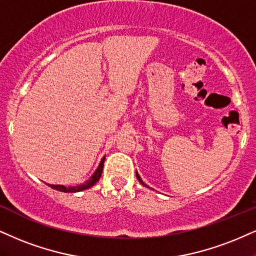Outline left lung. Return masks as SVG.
<instances>
[{"label": "left lung", "instance_id": "8db88e82", "mask_svg": "<svg viewBox=\"0 0 256 256\" xmlns=\"http://www.w3.org/2000/svg\"><path fill=\"white\" fill-rule=\"evenodd\" d=\"M136 176H137V178H138V181H140V182L142 184H143V186H146V187H148V186H146V184H144V182H143V181H142V178H140V175H138V173H137V172H136Z\"/></svg>", "mask_w": 256, "mask_h": 256}]
</instances>
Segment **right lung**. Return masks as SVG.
I'll use <instances>...</instances> for the list:
<instances>
[{
  "mask_svg": "<svg viewBox=\"0 0 256 256\" xmlns=\"http://www.w3.org/2000/svg\"><path fill=\"white\" fill-rule=\"evenodd\" d=\"M104 156L102 158H101L100 164H98V167L96 168V170L94 172V174L92 175V176L89 178L88 180L86 181L84 184H78V186H69V187L63 186V184H48V186H50L51 188L57 190H60V192H66V193L81 192V190H87V188H90L92 186H94V184L98 182V178H101V174H102V169H104Z\"/></svg>",
  "mask_w": 256,
  "mask_h": 256,
  "instance_id": "obj_1",
  "label": "right lung"
}]
</instances>
